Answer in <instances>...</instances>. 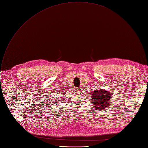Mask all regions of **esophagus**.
<instances>
[{
  "instance_id": "1",
  "label": "esophagus",
  "mask_w": 148,
  "mask_h": 148,
  "mask_svg": "<svg viewBox=\"0 0 148 148\" xmlns=\"http://www.w3.org/2000/svg\"><path fill=\"white\" fill-rule=\"evenodd\" d=\"M80 90H81V88L79 87H76L75 88V91H76L78 92V91H80Z\"/></svg>"
}]
</instances>
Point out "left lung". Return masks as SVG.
Segmentation results:
<instances>
[{"mask_svg":"<svg viewBox=\"0 0 148 148\" xmlns=\"http://www.w3.org/2000/svg\"><path fill=\"white\" fill-rule=\"evenodd\" d=\"M111 94L109 91L106 90H95L92 94V101H93L94 105L96 107L95 110H103L107 107L108 102L110 101Z\"/></svg>","mask_w":148,"mask_h":148,"instance_id":"obj_1","label":"left lung"}]
</instances>
